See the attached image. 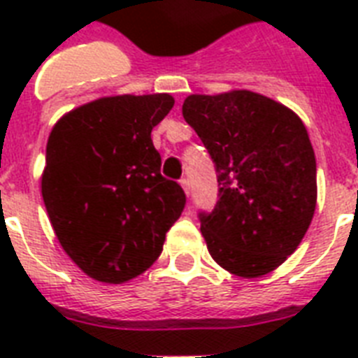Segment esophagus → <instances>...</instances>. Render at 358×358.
I'll use <instances>...</instances> for the list:
<instances>
[{"label": "esophagus", "instance_id": "34e87169", "mask_svg": "<svg viewBox=\"0 0 358 358\" xmlns=\"http://www.w3.org/2000/svg\"><path fill=\"white\" fill-rule=\"evenodd\" d=\"M180 185H182V189H184L185 195H189V182H187L185 178H182L180 180Z\"/></svg>", "mask_w": 358, "mask_h": 358}]
</instances>
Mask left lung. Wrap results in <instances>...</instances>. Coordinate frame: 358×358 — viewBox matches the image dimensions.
I'll return each instance as SVG.
<instances>
[{"instance_id":"obj_1","label":"left lung","mask_w":358,"mask_h":358,"mask_svg":"<svg viewBox=\"0 0 358 358\" xmlns=\"http://www.w3.org/2000/svg\"><path fill=\"white\" fill-rule=\"evenodd\" d=\"M182 113L217 171L219 201L210 215L201 213L210 255L236 277L275 271L316 212V157L305 124L247 89L189 94Z\"/></svg>"}]
</instances>
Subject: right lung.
Returning a JSON list of instances; mask_svg holds the SVG:
<instances>
[{"label": "right lung", "instance_id": "1", "mask_svg": "<svg viewBox=\"0 0 358 358\" xmlns=\"http://www.w3.org/2000/svg\"><path fill=\"white\" fill-rule=\"evenodd\" d=\"M167 92L103 96L64 113L50 131L41 189L70 260L98 282H128L162 255L185 195L159 173L152 129L173 109Z\"/></svg>", "mask_w": 358, "mask_h": 358}]
</instances>
